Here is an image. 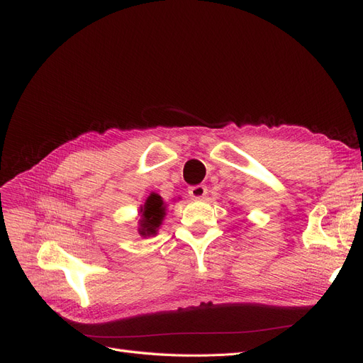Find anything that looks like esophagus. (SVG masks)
Masks as SVG:
<instances>
[{"label": "esophagus", "instance_id": "esophagus-1", "mask_svg": "<svg viewBox=\"0 0 363 363\" xmlns=\"http://www.w3.org/2000/svg\"><path fill=\"white\" fill-rule=\"evenodd\" d=\"M207 194V188L203 184H196V186H191L189 188V196L194 200H201L204 199Z\"/></svg>", "mask_w": 363, "mask_h": 363}]
</instances>
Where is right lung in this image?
I'll use <instances>...</instances> for the list:
<instances>
[{
    "label": "right lung",
    "instance_id": "obj_1",
    "mask_svg": "<svg viewBox=\"0 0 363 363\" xmlns=\"http://www.w3.org/2000/svg\"><path fill=\"white\" fill-rule=\"evenodd\" d=\"M167 206H164L162 196L157 194H151L145 200L144 206L140 207V219L138 232L140 236H155L163 221V216L167 215Z\"/></svg>",
    "mask_w": 363,
    "mask_h": 363
}]
</instances>
